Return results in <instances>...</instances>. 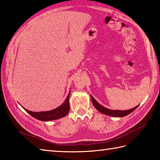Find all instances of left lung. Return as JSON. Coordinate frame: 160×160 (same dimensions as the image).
Masks as SVG:
<instances>
[{"label": "left lung", "instance_id": "1", "mask_svg": "<svg viewBox=\"0 0 160 160\" xmlns=\"http://www.w3.org/2000/svg\"><path fill=\"white\" fill-rule=\"evenodd\" d=\"M91 100H92V102L94 107L96 108V109L100 111V113L109 115V116H112V117H124L127 115L128 114H130L131 112L133 111L135 108H136L139 105H138L137 107H135L134 108H131V109H128V110H125V111H120V110H111L108 109V108H105L104 107L102 106L98 102L94 99L93 97L92 96H91Z\"/></svg>", "mask_w": 160, "mask_h": 160}]
</instances>
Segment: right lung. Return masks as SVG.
Listing matches in <instances>:
<instances>
[{
  "label": "right lung",
  "instance_id": "obj_1",
  "mask_svg": "<svg viewBox=\"0 0 160 160\" xmlns=\"http://www.w3.org/2000/svg\"><path fill=\"white\" fill-rule=\"evenodd\" d=\"M69 95L70 91L69 94H68L67 99L64 101V102L61 104L60 106L57 107L55 109L48 111H41V112H33L31 111H29L26 108H24L28 113L31 115L32 117L35 118L37 120H41V121H50L53 120H57V119H60L61 118H63L68 114L69 111Z\"/></svg>",
  "mask_w": 160,
  "mask_h": 160
}]
</instances>
